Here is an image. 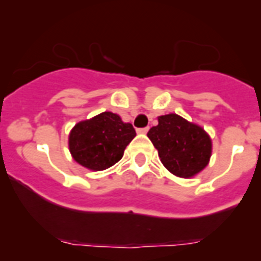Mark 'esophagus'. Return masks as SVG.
I'll list each match as a JSON object with an SVG mask.
<instances>
[{"label":"esophagus","instance_id":"obj_1","mask_svg":"<svg viewBox=\"0 0 261 261\" xmlns=\"http://www.w3.org/2000/svg\"><path fill=\"white\" fill-rule=\"evenodd\" d=\"M138 134H147L148 133V127H143V128H138L137 130Z\"/></svg>","mask_w":261,"mask_h":261}]
</instances>
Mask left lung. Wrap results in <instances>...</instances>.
Wrapping results in <instances>:
<instances>
[{
	"label": "left lung",
	"instance_id": "1",
	"mask_svg": "<svg viewBox=\"0 0 261 261\" xmlns=\"http://www.w3.org/2000/svg\"><path fill=\"white\" fill-rule=\"evenodd\" d=\"M158 126L149 128L147 137L158 149L163 165L174 176L190 178L209 164L212 139L201 126L177 114L158 118Z\"/></svg>",
	"mask_w": 261,
	"mask_h": 261
}]
</instances>
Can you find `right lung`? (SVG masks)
<instances>
[{
  "instance_id": "right-lung-1",
  "label": "right lung",
  "mask_w": 261,
  "mask_h": 261,
  "mask_svg": "<svg viewBox=\"0 0 261 261\" xmlns=\"http://www.w3.org/2000/svg\"><path fill=\"white\" fill-rule=\"evenodd\" d=\"M137 133L118 114L103 112L74 124L68 146L74 162L90 171H103L118 163Z\"/></svg>"
}]
</instances>
